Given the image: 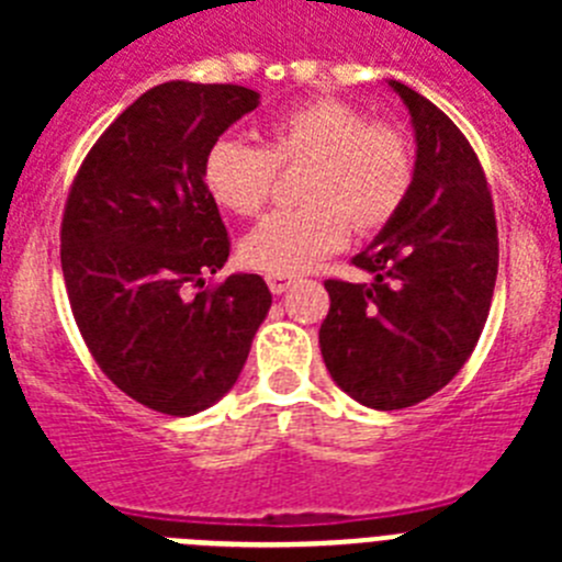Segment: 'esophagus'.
<instances>
[{
    "label": "esophagus",
    "mask_w": 562,
    "mask_h": 562,
    "mask_svg": "<svg viewBox=\"0 0 562 562\" xmlns=\"http://www.w3.org/2000/svg\"><path fill=\"white\" fill-rule=\"evenodd\" d=\"M290 284H292V276H281V272H270V276H267V286H270L272 295L286 292L290 290Z\"/></svg>",
    "instance_id": "1"
}]
</instances>
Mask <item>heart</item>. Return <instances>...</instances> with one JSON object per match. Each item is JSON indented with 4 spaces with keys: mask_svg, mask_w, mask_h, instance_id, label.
Listing matches in <instances>:
<instances>
[{
    "mask_svg": "<svg viewBox=\"0 0 562 562\" xmlns=\"http://www.w3.org/2000/svg\"><path fill=\"white\" fill-rule=\"evenodd\" d=\"M295 166H306L295 191L304 205L272 213L241 241V261L256 270L304 272L342 247L351 227L380 233L402 211L416 173L408 134L396 123L369 121L337 98H312L278 114L261 146L213 140L200 180L222 211L256 216L278 168Z\"/></svg>",
    "mask_w": 562,
    "mask_h": 562,
    "instance_id": "b5f03b06",
    "label": "heart"
}]
</instances>
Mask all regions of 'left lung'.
<instances>
[{
	"label": "left lung",
	"mask_w": 562,
	"mask_h": 562,
	"mask_svg": "<svg viewBox=\"0 0 562 562\" xmlns=\"http://www.w3.org/2000/svg\"><path fill=\"white\" fill-rule=\"evenodd\" d=\"M416 132L408 200L351 265L371 284L326 281L321 355L351 400L411 408L445 389L484 331L498 276V227L484 168L448 114L391 81Z\"/></svg>",
	"instance_id": "8db88e82"
}]
</instances>
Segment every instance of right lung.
Masks as SVG:
<instances>
[{
  "instance_id": "1",
  "label": "right lung",
  "mask_w": 562,
  "mask_h": 562,
  "mask_svg": "<svg viewBox=\"0 0 562 562\" xmlns=\"http://www.w3.org/2000/svg\"><path fill=\"white\" fill-rule=\"evenodd\" d=\"M256 106L238 83H160L114 117L69 186L61 270L78 331L103 374L160 414L222 400L272 304L250 272L205 286L231 238L202 157Z\"/></svg>"
}]
</instances>
